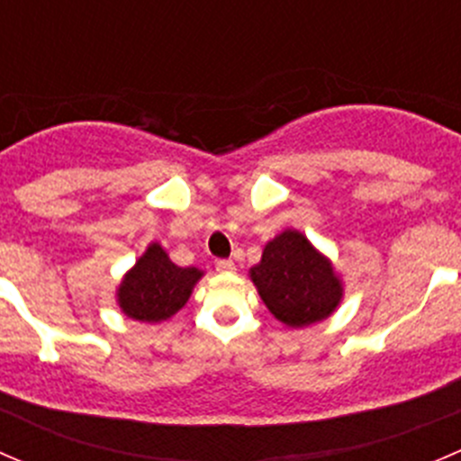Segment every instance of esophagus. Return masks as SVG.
<instances>
[{
  "label": "esophagus",
  "instance_id": "esophagus-1",
  "mask_svg": "<svg viewBox=\"0 0 461 461\" xmlns=\"http://www.w3.org/2000/svg\"><path fill=\"white\" fill-rule=\"evenodd\" d=\"M216 269L222 274H231V272H236V265H234V260L221 258V260H216Z\"/></svg>",
  "mask_w": 461,
  "mask_h": 461
}]
</instances>
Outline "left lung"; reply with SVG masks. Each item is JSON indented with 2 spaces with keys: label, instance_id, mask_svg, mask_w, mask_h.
<instances>
[{
  "label": "left lung",
  "instance_id": "1",
  "mask_svg": "<svg viewBox=\"0 0 461 461\" xmlns=\"http://www.w3.org/2000/svg\"><path fill=\"white\" fill-rule=\"evenodd\" d=\"M249 278L274 319L294 330L328 319L343 301V281L332 260L299 230H283L267 240Z\"/></svg>",
  "mask_w": 461,
  "mask_h": 461
}]
</instances>
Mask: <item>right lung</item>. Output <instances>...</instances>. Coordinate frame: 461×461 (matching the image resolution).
I'll list each match as a JSON object with an SVG mask.
<instances>
[{
  "mask_svg": "<svg viewBox=\"0 0 461 461\" xmlns=\"http://www.w3.org/2000/svg\"><path fill=\"white\" fill-rule=\"evenodd\" d=\"M203 276V269L176 265L167 249L153 240L122 276L115 301L124 317L140 323H160L185 308Z\"/></svg>",
  "mask_w": 461,
  "mask_h": 461,
  "instance_id": "obj_1",
  "label": "right lung"
}]
</instances>
